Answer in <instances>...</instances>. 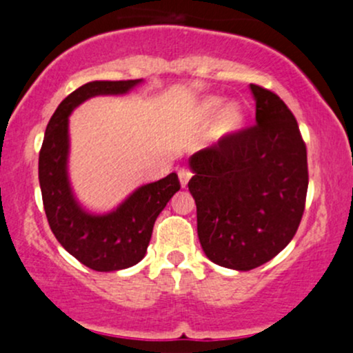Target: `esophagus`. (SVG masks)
Segmentation results:
<instances>
[{
    "mask_svg": "<svg viewBox=\"0 0 353 353\" xmlns=\"http://www.w3.org/2000/svg\"><path fill=\"white\" fill-rule=\"evenodd\" d=\"M177 176H179L182 188H185V185L189 184V179L192 177V172H190V169H188V168H181L179 172H177Z\"/></svg>",
    "mask_w": 353,
    "mask_h": 353,
    "instance_id": "1",
    "label": "esophagus"
}]
</instances>
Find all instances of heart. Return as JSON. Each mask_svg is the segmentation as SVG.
<instances>
[{
    "instance_id": "heart-1",
    "label": "heart",
    "mask_w": 353,
    "mask_h": 353,
    "mask_svg": "<svg viewBox=\"0 0 353 353\" xmlns=\"http://www.w3.org/2000/svg\"><path fill=\"white\" fill-rule=\"evenodd\" d=\"M219 108V101L217 99H209L208 103L202 104L201 112L202 116H210L216 112V109ZM242 123V114L241 111L236 106H229L222 111V114L219 116L217 124H216V134L217 136H225L229 132H234L236 129L241 125Z\"/></svg>"
}]
</instances>
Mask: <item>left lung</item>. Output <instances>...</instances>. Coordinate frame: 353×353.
Returning <instances> with one entry per match:
<instances>
[{
	"label": "left lung",
	"mask_w": 353,
	"mask_h": 353,
	"mask_svg": "<svg viewBox=\"0 0 353 353\" xmlns=\"http://www.w3.org/2000/svg\"><path fill=\"white\" fill-rule=\"evenodd\" d=\"M255 124L190 157L197 236L214 264L250 270L292 241L305 209L307 148L287 104L250 84Z\"/></svg>",
	"instance_id": "left-lung-1"
}]
</instances>
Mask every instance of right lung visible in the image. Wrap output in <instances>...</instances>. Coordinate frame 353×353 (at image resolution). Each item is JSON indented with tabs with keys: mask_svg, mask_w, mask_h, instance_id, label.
<instances>
[{
	"mask_svg": "<svg viewBox=\"0 0 353 353\" xmlns=\"http://www.w3.org/2000/svg\"><path fill=\"white\" fill-rule=\"evenodd\" d=\"M139 79L92 81L72 91L48 123L39 151V185L44 212L58 242L81 264L98 272L128 269L145 255L154 222L181 189L177 174L141 185L119 208L106 214L83 209L72 196L66 171L68 116L98 94H124Z\"/></svg>",
	"mask_w": 353,
	"mask_h": 353,
	"instance_id": "add662e5",
	"label": "right lung"
}]
</instances>
